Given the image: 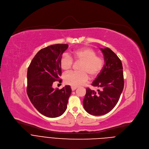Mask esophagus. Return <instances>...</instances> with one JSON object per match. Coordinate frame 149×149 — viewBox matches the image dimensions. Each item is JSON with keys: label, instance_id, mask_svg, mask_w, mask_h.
<instances>
[{"label": "esophagus", "instance_id": "obj_1", "mask_svg": "<svg viewBox=\"0 0 149 149\" xmlns=\"http://www.w3.org/2000/svg\"><path fill=\"white\" fill-rule=\"evenodd\" d=\"M77 88H78L77 87H74V86H72V87H71V90H72V91H74V90H75Z\"/></svg>", "mask_w": 149, "mask_h": 149}]
</instances>
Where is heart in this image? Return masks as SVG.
I'll list each match as a JSON object with an SVG mask.
<instances>
[{
	"label": "heart",
	"mask_w": 149,
	"mask_h": 149,
	"mask_svg": "<svg viewBox=\"0 0 149 149\" xmlns=\"http://www.w3.org/2000/svg\"><path fill=\"white\" fill-rule=\"evenodd\" d=\"M71 56L75 61H81L78 67L79 71L71 72L64 76L65 82L74 87L81 86L86 82L89 78L88 74L91 78L97 76L102 70L104 64L103 59L97 56L94 49L88 47L72 51ZM71 58L67 54H63L61 56L59 65L62 70L67 72L71 68L73 62Z\"/></svg>",
	"instance_id": "1"
}]
</instances>
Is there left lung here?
<instances>
[{"label":"left lung","instance_id":"left-lung-1","mask_svg":"<svg viewBox=\"0 0 149 149\" xmlns=\"http://www.w3.org/2000/svg\"><path fill=\"white\" fill-rule=\"evenodd\" d=\"M104 58V67L93 82L92 86L100 88L97 91L86 89L83 100L86 111L93 116H101L113 109L124 88L122 63L110 48H100Z\"/></svg>","mask_w":149,"mask_h":149}]
</instances>
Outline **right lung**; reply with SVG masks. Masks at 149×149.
I'll use <instances>...</instances> for the list:
<instances>
[{
	"label": "right lung",
	"mask_w": 149,
	"mask_h": 149,
	"mask_svg": "<svg viewBox=\"0 0 149 149\" xmlns=\"http://www.w3.org/2000/svg\"><path fill=\"white\" fill-rule=\"evenodd\" d=\"M68 48L67 44H55L40 49L28 69V97L35 109L48 117H59L67 108L71 87L54 90L52 84L61 75L59 60Z\"/></svg>",
	"instance_id": "right-lung-1"
}]
</instances>
